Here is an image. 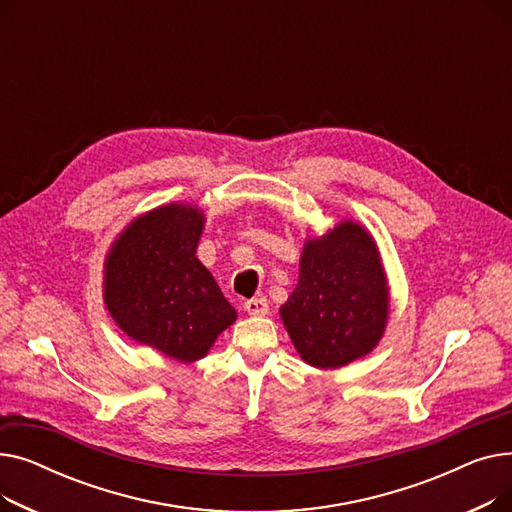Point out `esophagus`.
<instances>
[{
  "label": "esophagus",
  "instance_id": "1",
  "mask_svg": "<svg viewBox=\"0 0 512 512\" xmlns=\"http://www.w3.org/2000/svg\"><path fill=\"white\" fill-rule=\"evenodd\" d=\"M245 311H247L249 315H265L267 311H270V303H267L265 297L249 299V301H245Z\"/></svg>",
  "mask_w": 512,
  "mask_h": 512
}]
</instances>
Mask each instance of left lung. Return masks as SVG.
Here are the masks:
<instances>
[{"label":"left lung","mask_w":512,"mask_h":512,"mask_svg":"<svg viewBox=\"0 0 512 512\" xmlns=\"http://www.w3.org/2000/svg\"><path fill=\"white\" fill-rule=\"evenodd\" d=\"M280 315L294 348L313 367H342L367 355L388 321V286L371 236L342 222L309 240L299 284Z\"/></svg>","instance_id":"1"}]
</instances>
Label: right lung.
<instances>
[{"instance_id": "add662e5", "label": "right lung", "mask_w": 512, "mask_h": 512, "mask_svg": "<svg viewBox=\"0 0 512 512\" xmlns=\"http://www.w3.org/2000/svg\"><path fill=\"white\" fill-rule=\"evenodd\" d=\"M203 213L166 205L134 220L105 261V303L132 338L172 359L207 355L236 319L218 282L197 259Z\"/></svg>"}]
</instances>
